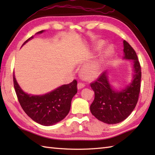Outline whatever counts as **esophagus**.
Masks as SVG:
<instances>
[{"label": "esophagus", "instance_id": "esophagus-1", "mask_svg": "<svg viewBox=\"0 0 155 155\" xmlns=\"http://www.w3.org/2000/svg\"><path fill=\"white\" fill-rule=\"evenodd\" d=\"M85 87V84L83 83H78L77 84V88L78 89H81V88H83Z\"/></svg>", "mask_w": 155, "mask_h": 155}]
</instances>
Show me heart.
I'll list each match as a JSON object with an SVG mask.
<instances>
[{
  "label": "heart",
  "instance_id": "obj_1",
  "mask_svg": "<svg viewBox=\"0 0 155 155\" xmlns=\"http://www.w3.org/2000/svg\"><path fill=\"white\" fill-rule=\"evenodd\" d=\"M104 45V41H98L97 43V48H100L103 47ZM113 52V48L112 47H108L98 57L88 62L83 68L84 74L87 76V77L89 78H93L101 73L102 68L106 62L107 59L110 57Z\"/></svg>",
  "mask_w": 155,
  "mask_h": 155
}]
</instances>
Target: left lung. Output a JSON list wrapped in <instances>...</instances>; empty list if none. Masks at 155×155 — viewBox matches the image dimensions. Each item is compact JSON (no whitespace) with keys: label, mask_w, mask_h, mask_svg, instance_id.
<instances>
[{"label":"left lung","mask_w":155,"mask_h":155,"mask_svg":"<svg viewBox=\"0 0 155 155\" xmlns=\"http://www.w3.org/2000/svg\"><path fill=\"white\" fill-rule=\"evenodd\" d=\"M124 59L131 60L134 74L131 83L123 89H114L107 72L91 84L94 99L90 107L93 115L107 124H117L129 116L135 108L140 90L141 68L136 52L126 41H123Z\"/></svg>","instance_id":"8db88e82"}]
</instances>
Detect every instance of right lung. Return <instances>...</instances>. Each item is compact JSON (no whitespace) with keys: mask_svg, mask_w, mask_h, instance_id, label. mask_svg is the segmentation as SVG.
Masks as SVG:
<instances>
[{"mask_svg":"<svg viewBox=\"0 0 155 155\" xmlns=\"http://www.w3.org/2000/svg\"><path fill=\"white\" fill-rule=\"evenodd\" d=\"M41 31L37 34H41ZM33 38L31 37L26 42ZM13 82L18 100L23 110L32 120L43 126H51L66 117L71 108L72 98L77 93V81L74 80L43 95L25 93L20 87L13 74Z\"/></svg>","mask_w":155,"mask_h":155,"instance_id":"add662e5","label":"right lung"}]
</instances>
